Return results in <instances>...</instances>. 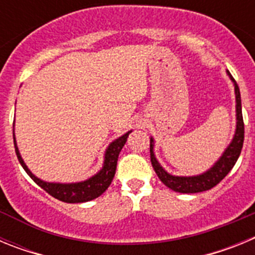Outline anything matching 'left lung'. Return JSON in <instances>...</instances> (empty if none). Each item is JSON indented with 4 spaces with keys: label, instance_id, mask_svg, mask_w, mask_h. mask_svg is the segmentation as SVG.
<instances>
[{
    "label": "left lung",
    "instance_id": "1",
    "mask_svg": "<svg viewBox=\"0 0 255 255\" xmlns=\"http://www.w3.org/2000/svg\"><path fill=\"white\" fill-rule=\"evenodd\" d=\"M230 80L234 83L235 89V100H236V129L231 143L227 145L225 152L222 153L220 158L215 162L211 168L203 173L195 175V176H175L171 175L161 166L154 155V139L150 138V162L154 168L157 176L159 177L164 185L170 188L171 190L177 193H185V194H193V193H200L206 191L216 186L221 180L226 176L235 166L239 155L242 153L243 143H244V121H243L242 112V97L240 91L236 84L235 79L227 71Z\"/></svg>",
    "mask_w": 255,
    "mask_h": 255
}]
</instances>
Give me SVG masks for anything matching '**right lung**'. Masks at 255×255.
Returning <instances> with one entry per match:
<instances>
[{
  "mask_svg": "<svg viewBox=\"0 0 255 255\" xmlns=\"http://www.w3.org/2000/svg\"><path fill=\"white\" fill-rule=\"evenodd\" d=\"M130 132H131V130L121 135L120 138L115 139L112 143H110V145H108L105 152V161H103L102 168L96 175L84 180V181L62 184V182L43 181L29 170L24 159L21 158L19 148H17L16 139H15V129L12 130L15 152H16L17 159H19L22 168L25 170V172L33 179V181L37 185H39L43 190H46L49 195L61 200V202H65V203H84V202H89V200H93L100 197V195H102L107 190L108 186L111 185L112 179H114L115 172H116L119 154H120L121 149L125 145Z\"/></svg>",
  "mask_w": 255,
  "mask_h": 255,
  "instance_id": "right-lung-1",
  "label": "right lung"
}]
</instances>
